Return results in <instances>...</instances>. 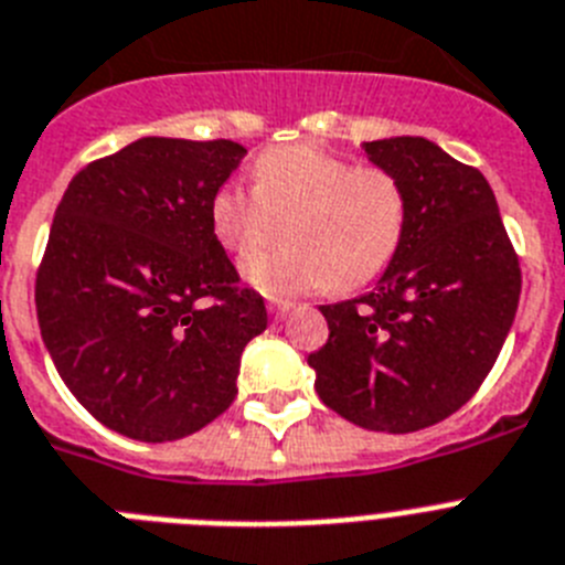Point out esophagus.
Masks as SVG:
<instances>
[{"label": "esophagus", "instance_id": "obj_1", "mask_svg": "<svg viewBox=\"0 0 565 565\" xmlns=\"http://www.w3.org/2000/svg\"><path fill=\"white\" fill-rule=\"evenodd\" d=\"M268 311H271L274 320H286V315H288V311H291V302H274V306L268 308Z\"/></svg>", "mask_w": 565, "mask_h": 565}]
</instances>
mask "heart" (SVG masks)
Masks as SVG:
<instances>
[{
	"mask_svg": "<svg viewBox=\"0 0 565 565\" xmlns=\"http://www.w3.org/2000/svg\"><path fill=\"white\" fill-rule=\"evenodd\" d=\"M257 185L225 182L211 196L216 239L245 257L287 220L286 250L243 263L248 286L294 300L331 286L363 288L392 265L406 236V191L388 171L360 168L317 145L271 148L254 166Z\"/></svg>",
	"mask_w": 565,
	"mask_h": 565,
	"instance_id": "b5f03b06",
	"label": "heart"
}]
</instances>
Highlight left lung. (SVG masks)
Here are the masks:
<instances>
[{
  "mask_svg": "<svg viewBox=\"0 0 565 565\" xmlns=\"http://www.w3.org/2000/svg\"><path fill=\"white\" fill-rule=\"evenodd\" d=\"M360 148L406 191V236L371 291L320 306L329 342L308 365L322 403L354 426L420 431L466 406L498 360L520 265L477 168L423 137Z\"/></svg>",
  "mask_w": 565,
  "mask_h": 565,
  "instance_id": "8db88e82",
  "label": "left lung"
}]
</instances>
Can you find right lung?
I'll list each match as a JSON object with an SVG mask.
<instances>
[{
  "instance_id": "obj_1",
  "label": "right lung",
  "mask_w": 565,
  "mask_h": 565,
  "mask_svg": "<svg viewBox=\"0 0 565 565\" xmlns=\"http://www.w3.org/2000/svg\"><path fill=\"white\" fill-rule=\"evenodd\" d=\"M245 153L231 139L142 137L82 168L53 214L42 340L71 394L131 440H182L216 420L268 326L211 225V196Z\"/></svg>"
}]
</instances>
